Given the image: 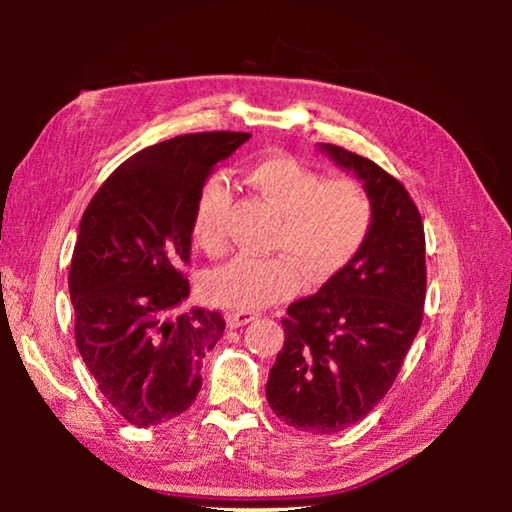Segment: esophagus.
Listing matches in <instances>:
<instances>
[{"instance_id": "34e87169", "label": "esophagus", "mask_w": 512, "mask_h": 512, "mask_svg": "<svg viewBox=\"0 0 512 512\" xmlns=\"http://www.w3.org/2000/svg\"><path fill=\"white\" fill-rule=\"evenodd\" d=\"M257 318H259L257 311H232V314L228 316V325L232 329H237V327L248 325L250 320H257Z\"/></svg>"}]
</instances>
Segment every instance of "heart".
<instances>
[{
  "mask_svg": "<svg viewBox=\"0 0 512 512\" xmlns=\"http://www.w3.org/2000/svg\"><path fill=\"white\" fill-rule=\"evenodd\" d=\"M246 178L280 214L268 257L239 255L205 277V296L223 309L253 311L291 296L302 271L309 282H325L343 271L366 244L372 228V203L359 183L323 180L318 171L287 153L266 155L250 164ZM228 185L210 178L196 198L192 237L205 253L225 248Z\"/></svg>",
  "mask_w": 512,
  "mask_h": 512,
  "instance_id": "1",
  "label": "heart"
}]
</instances>
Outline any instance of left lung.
Here are the masks:
<instances>
[{"mask_svg": "<svg viewBox=\"0 0 512 512\" xmlns=\"http://www.w3.org/2000/svg\"><path fill=\"white\" fill-rule=\"evenodd\" d=\"M320 151L361 180L372 228L343 271L289 305L266 400L291 427L336 433L366 418L393 386L422 325L427 266L420 212L400 180L336 144Z\"/></svg>", "mask_w": 512, "mask_h": 512, "instance_id": "left-lung-1", "label": "left lung"}]
</instances>
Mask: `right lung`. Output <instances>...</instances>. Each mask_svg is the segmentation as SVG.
<instances>
[{"label":"right lung","mask_w":512,"mask_h":512,"mask_svg":"<svg viewBox=\"0 0 512 512\" xmlns=\"http://www.w3.org/2000/svg\"><path fill=\"white\" fill-rule=\"evenodd\" d=\"M250 133H194L128 158L85 210L69 266L74 334L85 366L121 418L155 427L201 391L219 311H178L189 298L196 198L216 162Z\"/></svg>","instance_id":"add662e5"}]
</instances>
